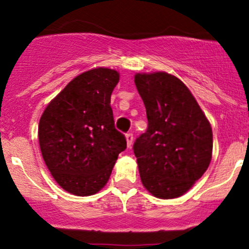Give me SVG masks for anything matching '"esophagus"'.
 <instances>
[{
	"label": "esophagus",
	"instance_id": "34e87169",
	"mask_svg": "<svg viewBox=\"0 0 249 249\" xmlns=\"http://www.w3.org/2000/svg\"><path fill=\"white\" fill-rule=\"evenodd\" d=\"M125 138H126L127 147H131V145H132V142H133V134L128 132V133H126V136H125Z\"/></svg>",
	"mask_w": 249,
	"mask_h": 249
}]
</instances>
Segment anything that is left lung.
I'll use <instances>...</instances> for the list:
<instances>
[{"mask_svg":"<svg viewBox=\"0 0 249 249\" xmlns=\"http://www.w3.org/2000/svg\"><path fill=\"white\" fill-rule=\"evenodd\" d=\"M147 130L133 144L142 185L160 199L178 198L206 172L212 159L210 122L188 88L167 72L137 73Z\"/></svg>","mask_w":249,"mask_h":249,"instance_id":"left-lung-1","label":"left lung"}]
</instances>
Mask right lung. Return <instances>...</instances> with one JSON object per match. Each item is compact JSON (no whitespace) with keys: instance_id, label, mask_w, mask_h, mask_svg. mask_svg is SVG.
<instances>
[{"instance_id":"obj_1","label":"right lung","mask_w":249,"mask_h":249,"mask_svg":"<svg viewBox=\"0 0 249 249\" xmlns=\"http://www.w3.org/2000/svg\"><path fill=\"white\" fill-rule=\"evenodd\" d=\"M119 73L107 68L73 78L39 119L42 157L57 184L79 196H92L110 178L126 139L116 130L111 93Z\"/></svg>"}]
</instances>
